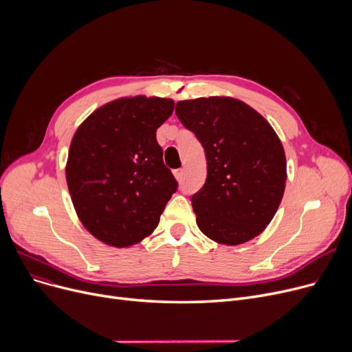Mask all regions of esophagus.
<instances>
[{"label":"esophagus","mask_w":352,"mask_h":352,"mask_svg":"<svg viewBox=\"0 0 352 352\" xmlns=\"http://www.w3.org/2000/svg\"><path fill=\"white\" fill-rule=\"evenodd\" d=\"M174 177H175L177 181H182V178H184V170H182V168L175 170V171H174Z\"/></svg>","instance_id":"34e87169"}]
</instances>
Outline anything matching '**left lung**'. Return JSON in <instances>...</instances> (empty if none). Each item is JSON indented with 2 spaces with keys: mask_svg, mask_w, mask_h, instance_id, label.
Segmentation results:
<instances>
[{
  "mask_svg": "<svg viewBox=\"0 0 352 352\" xmlns=\"http://www.w3.org/2000/svg\"><path fill=\"white\" fill-rule=\"evenodd\" d=\"M175 113L206 150L207 181L191 199L201 232L224 245L260 235L285 191V151L274 128L224 96L178 101Z\"/></svg>",
  "mask_w": 352,
  "mask_h": 352,
  "instance_id": "obj_1",
  "label": "left lung"
}]
</instances>
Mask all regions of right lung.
I'll list each match as a JSON object with an SVG mask.
<instances>
[{"instance_id":"1","label":"right lung","mask_w":352,"mask_h":352,"mask_svg":"<svg viewBox=\"0 0 352 352\" xmlns=\"http://www.w3.org/2000/svg\"><path fill=\"white\" fill-rule=\"evenodd\" d=\"M173 111L171 98L121 97L77 128L65 165L67 186L78 219L98 241L129 248L157 228L177 190L155 137Z\"/></svg>"}]
</instances>
